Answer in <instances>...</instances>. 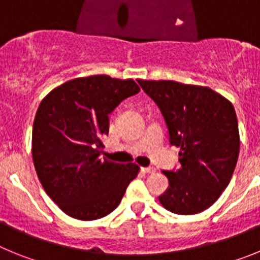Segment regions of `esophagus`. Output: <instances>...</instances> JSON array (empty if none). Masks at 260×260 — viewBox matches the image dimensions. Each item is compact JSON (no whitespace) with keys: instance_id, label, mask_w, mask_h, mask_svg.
<instances>
[{"instance_id":"34e87169","label":"esophagus","mask_w":260,"mask_h":260,"mask_svg":"<svg viewBox=\"0 0 260 260\" xmlns=\"http://www.w3.org/2000/svg\"><path fill=\"white\" fill-rule=\"evenodd\" d=\"M142 171L147 174H152L155 173V168L153 167H146V168H142Z\"/></svg>"}]
</instances>
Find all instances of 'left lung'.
Returning a JSON list of instances; mask_svg holds the SVG:
<instances>
[{
    "instance_id": "8db88e82",
    "label": "left lung",
    "mask_w": 260,
    "mask_h": 260,
    "mask_svg": "<svg viewBox=\"0 0 260 260\" xmlns=\"http://www.w3.org/2000/svg\"><path fill=\"white\" fill-rule=\"evenodd\" d=\"M138 83L161 112L169 143L181 150L180 169L162 171L169 186L158 201L178 215L207 210L226 189L237 164L240 134L233 105L208 87L174 80Z\"/></svg>"
}]
</instances>
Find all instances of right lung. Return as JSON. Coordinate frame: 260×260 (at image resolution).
Wrapping results in <instances>:
<instances>
[{
    "label": "right lung",
    "instance_id": "right-lung-1",
    "mask_svg": "<svg viewBox=\"0 0 260 260\" xmlns=\"http://www.w3.org/2000/svg\"><path fill=\"white\" fill-rule=\"evenodd\" d=\"M141 91L133 79L108 75L77 78L50 91L32 128V157L45 192L66 215L96 220L117 207L137 177L134 162L102 160L109 114Z\"/></svg>",
    "mask_w": 260,
    "mask_h": 260
}]
</instances>
